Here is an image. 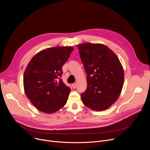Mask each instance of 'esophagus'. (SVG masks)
I'll return each instance as SVG.
<instances>
[{
	"label": "esophagus",
	"mask_w": 150,
	"mask_h": 150,
	"mask_svg": "<svg viewBox=\"0 0 150 150\" xmlns=\"http://www.w3.org/2000/svg\"><path fill=\"white\" fill-rule=\"evenodd\" d=\"M72 87H73L74 88H75L76 87V83H72Z\"/></svg>",
	"instance_id": "esophagus-1"
}]
</instances>
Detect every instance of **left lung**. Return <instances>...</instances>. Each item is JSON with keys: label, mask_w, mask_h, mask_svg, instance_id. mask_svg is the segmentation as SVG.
Returning <instances> with one entry per match:
<instances>
[{"label": "left lung", "mask_w": 150, "mask_h": 150, "mask_svg": "<svg viewBox=\"0 0 150 150\" xmlns=\"http://www.w3.org/2000/svg\"><path fill=\"white\" fill-rule=\"evenodd\" d=\"M76 47L87 76V88L81 94L82 103L97 112L109 108L123 85L124 71L119 59L104 45L87 42Z\"/></svg>", "instance_id": "8db88e82"}]
</instances>
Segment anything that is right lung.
<instances>
[{"mask_svg":"<svg viewBox=\"0 0 150 150\" xmlns=\"http://www.w3.org/2000/svg\"><path fill=\"white\" fill-rule=\"evenodd\" d=\"M73 50L72 47L48 48L37 53L28 64L24 90L38 110L52 113L66 104L71 88L61 79L62 69Z\"/></svg>","mask_w":150,"mask_h":150,"instance_id":"1","label":"right lung"}]
</instances>
